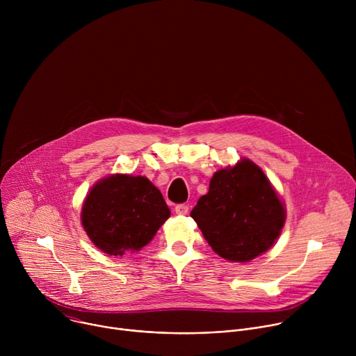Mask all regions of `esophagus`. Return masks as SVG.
Returning <instances> with one entry per match:
<instances>
[{
	"label": "esophagus",
	"instance_id": "1",
	"mask_svg": "<svg viewBox=\"0 0 356 356\" xmlns=\"http://www.w3.org/2000/svg\"><path fill=\"white\" fill-rule=\"evenodd\" d=\"M175 213L177 216H186L188 213V207L186 204H179L175 207Z\"/></svg>",
	"mask_w": 356,
	"mask_h": 356
}]
</instances>
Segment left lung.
Instances as JSON below:
<instances>
[{
	"label": "left lung",
	"instance_id": "1",
	"mask_svg": "<svg viewBox=\"0 0 356 356\" xmlns=\"http://www.w3.org/2000/svg\"><path fill=\"white\" fill-rule=\"evenodd\" d=\"M209 245L229 262H250L282 234L286 207L265 172L250 159L217 170L190 213Z\"/></svg>",
	"mask_w": 356,
	"mask_h": 356
}]
</instances>
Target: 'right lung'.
<instances>
[{"label": "right lung", "instance_id": "add662e5", "mask_svg": "<svg viewBox=\"0 0 356 356\" xmlns=\"http://www.w3.org/2000/svg\"><path fill=\"white\" fill-rule=\"evenodd\" d=\"M170 217L159 188L145 176L115 173L98 180L81 207L90 241L110 257L147 245Z\"/></svg>", "mask_w": 356, "mask_h": 356}]
</instances>
